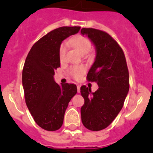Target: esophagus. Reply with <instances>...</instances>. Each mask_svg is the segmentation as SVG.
<instances>
[{"mask_svg": "<svg viewBox=\"0 0 153 153\" xmlns=\"http://www.w3.org/2000/svg\"><path fill=\"white\" fill-rule=\"evenodd\" d=\"M77 91H78V93H79V92H80V86H79V85L77 86Z\"/></svg>", "mask_w": 153, "mask_h": 153, "instance_id": "34e87169", "label": "esophagus"}]
</instances>
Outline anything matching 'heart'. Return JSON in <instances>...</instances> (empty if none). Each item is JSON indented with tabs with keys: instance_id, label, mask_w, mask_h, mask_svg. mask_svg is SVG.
Wrapping results in <instances>:
<instances>
[{
	"instance_id": "1",
	"label": "heart",
	"mask_w": 153,
	"mask_h": 153,
	"mask_svg": "<svg viewBox=\"0 0 153 153\" xmlns=\"http://www.w3.org/2000/svg\"><path fill=\"white\" fill-rule=\"evenodd\" d=\"M71 46L77 50L82 54H86L91 49V42L88 38L85 36H77L73 37L69 41ZM67 51V46L66 43H63L60 45V51H59V55H60V60H63L65 57L66 53ZM86 71V67L84 66H76L70 68V75L74 78H79L82 74H83Z\"/></svg>"
}]
</instances>
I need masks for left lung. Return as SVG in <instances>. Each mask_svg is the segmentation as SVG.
<instances>
[{"mask_svg":"<svg viewBox=\"0 0 153 153\" xmlns=\"http://www.w3.org/2000/svg\"><path fill=\"white\" fill-rule=\"evenodd\" d=\"M80 33L95 46V60L86 78L99 86L94 93L86 86L80 87L84 98L81 120L86 129L100 131L111 124L123 106L129 89V70L122 48L110 35L93 28H82Z\"/></svg>","mask_w":153,"mask_h":153,"instance_id":"8db88e82","label":"left lung"}]
</instances>
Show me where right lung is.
<instances>
[{
  "mask_svg": "<svg viewBox=\"0 0 153 153\" xmlns=\"http://www.w3.org/2000/svg\"><path fill=\"white\" fill-rule=\"evenodd\" d=\"M79 27H62L36 41L24 63L22 83L27 106L36 123L47 131L62 126L68 103L77 93L75 84L55 82L60 67L59 51L63 40L79 32Z\"/></svg>",
  "mask_w": 153,
  "mask_h": 153,
  "instance_id": "right-lung-1",
  "label": "right lung"
}]
</instances>
